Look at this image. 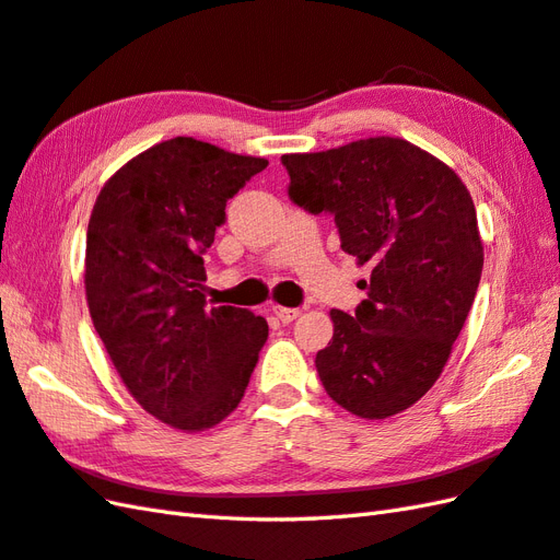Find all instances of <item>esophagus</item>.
<instances>
[{
	"label": "esophagus",
	"mask_w": 560,
	"mask_h": 560,
	"mask_svg": "<svg viewBox=\"0 0 560 560\" xmlns=\"http://www.w3.org/2000/svg\"><path fill=\"white\" fill-rule=\"evenodd\" d=\"M271 312H275V317L281 324H291L298 315H301V310L298 307H281V305H271Z\"/></svg>",
	"instance_id": "34e87169"
}]
</instances>
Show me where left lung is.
Listing matches in <instances>:
<instances>
[{
	"label": "left lung",
	"instance_id": "left-lung-1",
	"mask_svg": "<svg viewBox=\"0 0 560 560\" xmlns=\"http://www.w3.org/2000/svg\"><path fill=\"white\" fill-rule=\"evenodd\" d=\"M281 164L289 198L334 217L343 253L372 269L355 312L331 310L319 380L358 418H392L434 386L472 307L485 248L470 192L444 162L388 136Z\"/></svg>",
	"mask_w": 560,
	"mask_h": 560
}]
</instances>
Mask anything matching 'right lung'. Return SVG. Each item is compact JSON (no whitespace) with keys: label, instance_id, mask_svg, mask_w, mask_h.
<instances>
[{"label":"right lung","instance_id":"add662e5","mask_svg":"<svg viewBox=\"0 0 560 560\" xmlns=\"http://www.w3.org/2000/svg\"><path fill=\"white\" fill-rule=\"evenodd\" d=\"M267 164L172 138L121 166L90 214L85 295L95 331L140 406L186 432L236 410L267 341L262 317L205 301V253L226 202Z\"/></svg>","mask_w":560,"mask_h":560}]
</instances>
